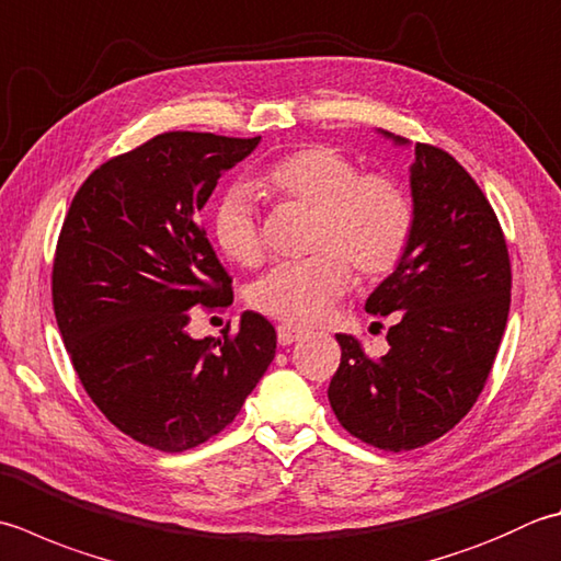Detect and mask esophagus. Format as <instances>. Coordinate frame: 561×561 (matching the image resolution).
<instances>
[{
  "instance_id": "esophagus-1",
  "label": "esophagus",
  "mask_w": 561,
  "mask_h": 561,
  "mask_svg": "<svg viewBox=\"0 0 561 561\" xmlns=\"http://www.w3.org/2000/svg\"><path fill=\"white\" fill-rule=\"evenodd\" d=\"M301 335H304V328H299V325L282 323V325L277 328V340H279V345H291V343H296V340H299Z\"/></svg>"
}]
</instances>
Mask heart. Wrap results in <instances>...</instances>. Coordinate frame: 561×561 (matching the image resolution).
<instances>
[{
  "mask_svg": "<svg viewBox=\"0 0 561 561\" xmlns=\"http://www.w3.org/2000/svg\"><path fill=\"white\" fill-rule=\"evenodd\" d=\"M257 186L272 199L313 211L306 248L316 255L277 265L250 289V304L270 318L289 325L323 321L353 284L350 265L365 279H377L409 252L415 208L403 184L383 172H359L331 146L289 152ZM214 236L238 265H260L262 240L245 192H230L218 204Z\"/></svg>",
  "mask_w": 561,
  "mask_h": 561,
  "instance_id": "heart-1",
  "label": "heart"
}]
</instances>
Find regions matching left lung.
<instances>
[{
	"label": "left lung",
	"mask_w": 561,
	"mask_h": 561,
	"mask_svg": "<svg viewBox=\"0 0 561 561\" xmlns=\"http://www.w3.org/2000/svg\"><path fill=\"white\" fill-rule=\"evenodd\" d=\"M411 196L409 252L365 304L375 316L397 313L389 353L371 359L357 337L335 335L343 355L328 387L340 425L389 453L437 440L471 411L511 309L506 238L471 174L449 152L415 142Z\"/></svg>",
	"instance_id": "1"
}]
</instances>
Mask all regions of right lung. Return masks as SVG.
<instances>
[{
  "label": "right lung",
  "instance_id": "right-lung-1",
  "mask_svg": "<svg viewBox=\"0 0 561 561\" xmlns=\"http://www.w3.org/2000/svg\"><path fill=\"white\" fill-rule=\"evenodd\" d=\"M257 138L170 130L77 190L53 260V309L84 391L121 433L184 453L224 431L277 350L265 316L194 340L190 309L233 301L196 216Z\"/></svg>",
  "mask_w": 561,
  "mask_h": 561
}]
</instances>
